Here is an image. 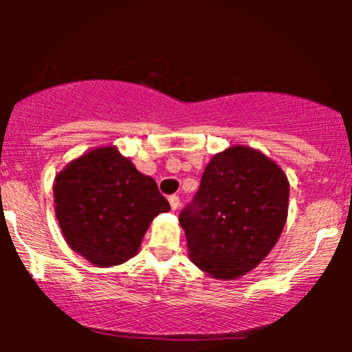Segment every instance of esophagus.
Masks as SVG:
<instances>
[{
  "label": "esophagus",
  "instance_id": "obj_1",
  "mask_svg": "<svg viewBox=\"0 0 352 352\" xmlns=\"http://www.w3.org/2000/svg\"><path fill=\"white\" fill-rule=\"evenodd\" d=\"M168 201H170V207H172V210H177V208H179V205H180V199H179V195H170V197H168Z\"/></svg>",
  "mask_w": 352,
  "mask_h": 352
}]
</instances>
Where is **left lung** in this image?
Masks as SVG:
<instances>
[{"label":"left lung","instance_id":"1","mask_svg":"<svg viewBox=\"0 0 352 352\" xmlns=\"http://www.w3.org/2000/svg\"><path fill=\"white\" fill-rule=\"evenodd\" d=\"M288 199L285 172L261 152L232 145L213 155L179 217L192 263L217 280L252 272L276 245Z\"/></svg>","mask_w":352,"mask_h":352}]
</instances>
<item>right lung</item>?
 Segmentation results:
<instances>
[{"mask_svg": "<svg viewBox=\"0 0 352 352\" xmlns=\"http://www.w3.org/2000/svg\"><path fill=\"white\" fill-rule=\"evenodd\" d=\"M52 190L67 245L104 268L135 256L153 218L170 210L155 180L112 145L67 164Z\"/></svg>", "mask_w": 352, "mask_h": 352, "instance_id": "obj_1", "label": "right lung"}]
</instances>
